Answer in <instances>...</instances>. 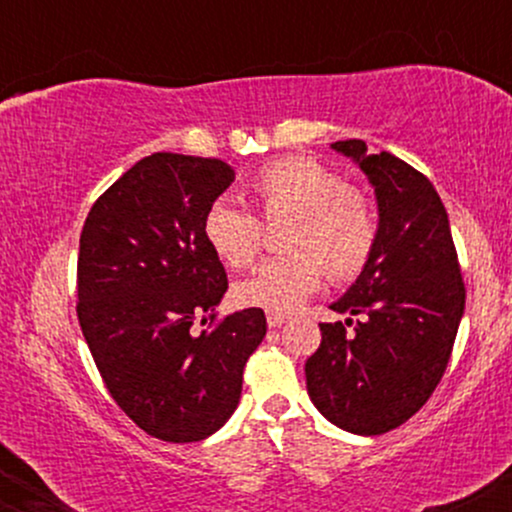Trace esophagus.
<instances>
[{"instance_id": "1", "label": "esophagus", "mask_w": 512, "mask_h": 512, "mask_svg": "<svg viewBox=\"0 0 512 512\" xmlns=\"http://www.w3.org/2000/svg\"><path fill=\"white\" fill-rule=\"evenodd\" d=\"M286 320H289V317L281 315V313H267V325L269 327H281Z\"/></svg>"}]
</instances>
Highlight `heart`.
Returning <instances> with one entry per match:
<instances>
[{
  "label": "heart",
  "instance_id": "obj_1",
  "mask_svg": "<svg viewBox=\"0 0 512 512\" xmlns=\"http://www.w3.org/2000/svg\"><path fill=\"white\" fill-rule=\"evenodd\" d=\"M252 202L267 223L289 219L279 245L286 250L233 289L240 305L272 313L293 310L320 286L354 281L373 260L380 240L378 207L344 175L310 156H284L252 175ZM204 240L223 267L240 272L260 255L264 228L231 199H216L204 214Z\"/></svg>",
  "mask_w": 512,
  "mask_h": 512
}]
</instances>
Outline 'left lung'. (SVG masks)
<instances>
[{"mask_svg":"<svg viewBox=\"0 0 512 512\" xmlns=\"http://www.w3.org/2000/svg\"><path fill=\"white\" fill-rule=\"evenodd\" d=\"M332 149L354 158L375 187L380 240L356 284L330 305L358 320L322 322L305 383L334 426L380 436L411 419L443 378L464 313V281L431 180L387 151L368 154L361 139Z\"/></svg>","mask_w":512,"mask_h":512,"instance_id":"1","label":"left lung"}]
</instances>
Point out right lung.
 I'll use <instances>...</instances> for the list:
<instances>
[{"label": "right lung", "instance_id": "add662e5", "mask_svg": "<svg viewBox=\"0 0 512 512\" xmlns=\"http://www.w3.org/2000/svg\"><path fill=\"white\" fill-rule=\"evenodd\" d=\"M236 173L219 158L158 151L88 211L76 262V315L101 378L129 419L168 443H195L231 419L243 368L267 334L262 308L214 322L226 269L204 214Z\"/></svg>", "mask_w": 512, "mask_h": 512}]
</instances>
